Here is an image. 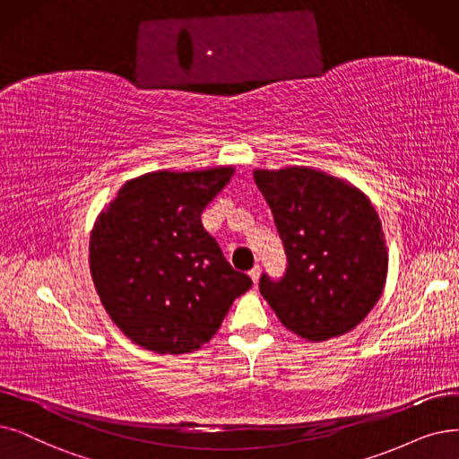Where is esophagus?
Here are the masks:
<instances>
[{
    "label": "esophagus",
    "mask_w": 459,
    "mask_h": 459,
    "mask_svg": "<svg viewBox=\"0 0 459 459\" xmlns=\"http://www.w3.org/2000/svg\"><path fill=\"white\" fill-rule=\"evenodd\" d=\"M260 273H262V267H260V265H254V267L248 271L250 279H252L254 282H258V279H260Z\"/></svg>",
    "instance_id": "esophagus-1"
}]
</instances>
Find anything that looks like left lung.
<instances>
[{
  "label": "left lung",
  "instance_id": "left-lung-1",
  "mask_svg": "<svg viewBox=\"0 0 459 459\" xmlns=\"http://www.w3.org/2000/svg\"><path fill=\"white\" fill-rule=\"evenodd\" d=\"M286 252L281 279L260 291L274 315L308 341L354 329L386 284L388 252L371 201L354 186L308 168L254 171Z\"/></svg>",
  "mask_w": 459,
  "mask_h": 459
}]
</instances>
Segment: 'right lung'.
<instances>
[{"label":"right lung","mask_w":459,"mask_h":459,"mask_svg":"<svg viewBox=\"0 0 459 459\" xmlns=\"http://www.w3.org/2000/svg\"><path fill=\"white\" fill-rule=\"evenodd\" d=\"M231 175L233 168L146 173L127 180L98 216L91 279L108 316L146 351H197L252 286L201 224Z\"/></svg>","instance_id":"add662e5"}]
</instances>
